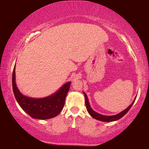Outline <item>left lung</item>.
I'll return each instance as SVG.
<instances>
[{
  "label": "left lung",
  "instance_id": "8db88e82",
  "mask_svg": "<svg viewBox=\"0 0 149 149\" xmlns=\"http://www.w3.org/2000/svg\"><path fill=\"white\" fill-rule=\"evenodd\" d=\"M83 93H84L85 97V105H86L87 110V111H88L89 115H90L91 117H92L93 118H94V119H95L99 120V121H105V122H111V121H117V120H119V119H121V117H123V116L127 113L128 111L131 109L132 106L133 105V104L134 102H135V100L136 98H136L134 99L133 102H132L131 104H130L129 107L127 108V109H126L125 110H124L123 111H122V112H121V113H119V114H117V115H115L107 116V115H101V114L97 113H96V112H95L94 111H93V110L91 108L90 105H89V100H88V98H87L86 93L84 92H83Z\"/></svg>",
  "mask_w": 149,
  "mask_h": 149
}]
</instances>
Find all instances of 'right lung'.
I'll use <instances>...</instances> for the list:
<instances>
[{"label": "right lung", "instance_id": "1", "mask_svg": "<svg viewBox=\"0 0 149 149\" xmlns=\"http://www.w3.org/2000/svg\"><path fill=\"white\" fill-rule=\"evenodd\" d=\"M15 66L12 75V85L16 100L22 109L34 119H48L58 115L64 107L70 82L65 83L57 92L50 96L38 99L32 98L22 94L17 89L15 83Z\"/></svg>", "mask_w": 149, "mask_h": 149}]
</instances>
